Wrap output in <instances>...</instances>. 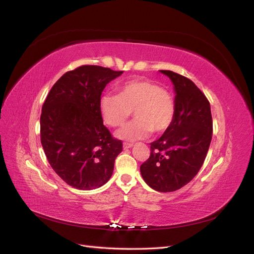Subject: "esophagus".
I'll list each match as a JSON object with an SVG mask.
<instances>
[{"label":"esophagus","mask_w":254,"mask_h":254,"mask_svg":"<svg viewBox=\"0 0 254 254\" xmlns=\"http://www.w3.org/2000/svg\"><path fill=\"white\" fill-rule=\"evenodd\" d=\"M133 146L132 143H128V142H124L123 143V147H124V149H127V148H131Z\"/></svg>","instance_id":"esophagus-1"}]
</instances>
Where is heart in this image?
<instances>
[{"instance_id":"1","label":"heart","mask_w":254,"mask_h":254,"mask_svg":"<svg viewBox=\"0 0 254 254\" xmlns=\"http://www.w3.org/2000/svg\"><path fill=\"white\" fill-rule=\"evenodd\" d=\"M99 110L104 123L110 127L124 125L133 111L135 120L120 129L117 135L123 140L136 141L151 132L166 131L175 120L176 104L173 95L161 84L135 79L120 86L118 95H103Z\"/></svg>"}]
</instances>
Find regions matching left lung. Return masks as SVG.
Masks as SVG:
<instances>
[{
  "label": "left lung",
  "instance_id": "obj_1",
  "mask_svg": "<svg viewBox=\"0 0 254 254\" xmlns=\"http://www.w3.org/2000/svg\"><path fill=\"white\" fill-rule=\"evenodd\" d=\"M175 89L176 114L172 126L150 143V156L141 165L144 181L158 191H174L188 184L202 166L209 150L213 122L210 103L190 79L161 70Z\"/></svg>",
  "mask_w": 254,
  "mask_h": 254
}]
</instances>
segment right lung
<instances>
[{
    "label": "right lung",
    "instance_id": "obj_1",
    "mask_svg": "<svg viewBox=\"0 0 254 254\" xmlns=\"http://www.w3.org/2000/svg\"><path fill=\"white\" fill-rule=\"evenodd\" d=\"M99 65H81L64 74L42 106L41 144L49 163L68 186L89 190L112 176L123 150L104 123L99 110L106 84L122 75Z\"/></svg>",
    "mask_w": 254,
    "mask_h": 254
}]
</instances>
